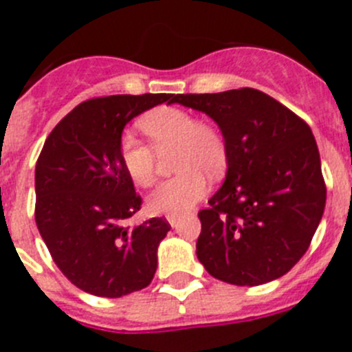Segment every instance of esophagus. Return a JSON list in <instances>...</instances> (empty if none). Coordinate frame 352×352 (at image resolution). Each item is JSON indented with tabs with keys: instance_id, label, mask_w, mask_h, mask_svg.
Segmentation results:
<instances>
[{
	"instance_id": "obj_1",
	"label": "esophagus",
	"mask_w": 352,
	"mask_h": 352,
	"mask_svg": "<svg viewBox=\"0 0 352 352\" xmlns=\"http://www.w3.org/2000/svg\"><path fill=\"white\" fill-rule=\"evenodd\" d=\"M167 222L170 227H176L179 222V214H167Z\"/></svg>"
}]
</instances>
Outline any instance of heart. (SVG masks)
<instances>
[{"label":"heart","mask_w":352,"mask_h":352,"mask_svg":"<svg viewBox=\"0 0 352 352\" xmlns=\"http://www.w3.org/2000/svg\"><path fill=\"white\" fill-rule=\"evenodd\" d=\"M141 129L151 139V146L132 133L120 141V160L133 183L151 186L157 179V152L176 148L174 169L178 176L162 183L148 199L153 213L182 214L201 201L208 192V179L220 178L227 167L226 141L217 129L197 121L188 111L160 107L146 114Z\"/></svg>","instance_id":"b5f03b06"}]
</instances>
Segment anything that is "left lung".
I'll return each mask as SVG.
<instances>
[{"instance_id": "8db88e82", "label": "left lung", "mask_w": 352, "mask_h": 352, "mask_svg": "<svg viewBox=\"0 0 352 352\" xmlns=\"http://www.w3.org/2000/svg\"><path fill=\"white\" fill-rule=\"evenodd\" d=\"M208 114L227 148L223 185L199 211L197 259L232 285L280 278L303 257L326 204L310 126L259 89L174 95Z\"/></svg>"}]
</instances>
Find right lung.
<instances>
[{
	"label": "right lung",
	"instance_id": "right-lung-1",
	"mask_svg": "<svg viewBox=\"0 0 352 352\" xmlns=\"http://www.w3.org/2000/svg\"><path fill=\"white\" fill-rule=\"evenodd\" d=\"M170 98L146 93L82 102L49 133L36 162L40 236L61 273L93 296L121 298L153 280L170 226L166 219L123 226L142 201L121 166L120 141L129 121Z\"/></svg>",
	"mask_w": 352,
	"mask_h": 352
}]
</instances>
